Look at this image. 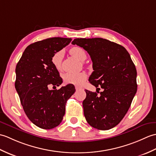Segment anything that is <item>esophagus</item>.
<instances>
[{
    "label": "esophagus",
    "instance_id": "esophagus-1",
    "mask_svg": "<svg viewBox=\"0 0 156 156\" xmlns=\"http://www.w3.org/2000/svg\"><path fill=\"white\" fill-rule=\"evenodd\" d=\"M75 89H76V91H79V90H80L81 89L79 88V87H77V86H76V87H75Z\"/></svg>",
    "mask_w": 156,
    "mask_h": 156
}]
</instances>
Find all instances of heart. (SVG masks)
<instances>
[{
    "instance_id": "obj_1",
    "label": "heart",
    "mask_w": 156,
    "mask_h": 156,
    "mask_svg": "<svg viewBox=\"0 0 156 156\" xmlns=\"http://www.w3.org/2000/svg\"><path fill=\"white\" fill-rule=\"evenodd\" d=\"M71 53L73 55L79 60L85 61L87 58V54L83 49L79 47H74L70 50ZM63 58L62 51H58L55 53L51 58L52 63L57 69H60L61 63ZM86 79V75L85 73H66L63 75V80L69 84H73L75 85H81L83 84Z\"/></svg>"
}]
</instances>
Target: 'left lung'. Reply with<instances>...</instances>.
Returning a JSON list of instances; mask_svg holds the SVG:
<instances>
[{
	"label": "left lung",
	"mask_w": 156,
	"mask_h": 156,
	"mask_svg": "<svg viewBox=\"0 0 156 156\" xmlns=\"http://www.w3.org/2000/svg\"><path fill=\"white\" fill-rule=\"evenodd\" d=\"M72 44L87 51L94 70L89 81L103 89L99 96L86 90L83 101L85 119L95 129H112L126 115L137 92L136 66L125 48L109 40L81 38Z\"/></svg>",
	"instance_id": "1"
}]
</instances>
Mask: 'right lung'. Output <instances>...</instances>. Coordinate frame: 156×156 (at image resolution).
Here are the masks:
<instances>
[{"instance_id":"1","label":"right lung","mask_w":156,"mask_h":156,"mask_svg":"<svg viewBox=\"0 0 156 156\" xmlns=\"http://www.w3.org/2000/svg\"><path fill=\"white\" fill-rule=\"evenodd\" d=\"M71 40L53 37L30 44L16 65L15 85L24 112L31 122L42 129H51L59 125L67 101L75 91L74 86L69 84L58 90L48 88L63 83L51 58Z\"/></svg>"}]
</instances>
